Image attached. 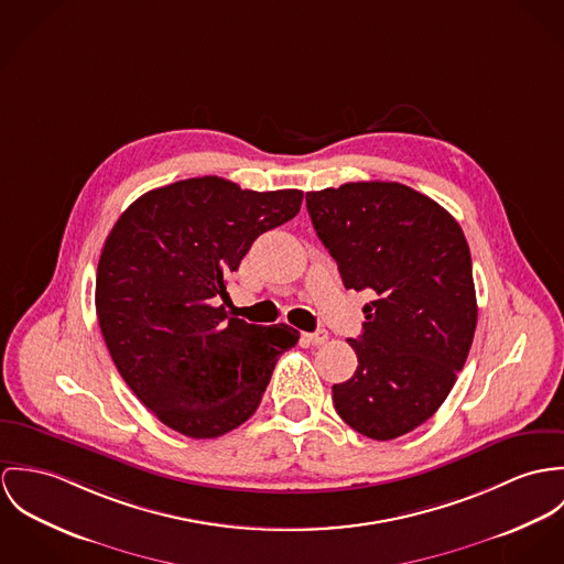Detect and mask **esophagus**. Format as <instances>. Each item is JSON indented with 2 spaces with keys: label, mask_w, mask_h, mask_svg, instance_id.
<instances>
[{
  "label": "esophagus",
  "mask_w": 564,
  "mask_h": 564,
  "mask_svg": "<svg viewBox=\"0 0 564 564\" xmlns=\"http://www.w3.org/2000/svg\"><path fill=\"white\" fill-rule=\"evenodd\" d=\"M305 339L313 344V346H319V344H324L328 339V333L324 328H317L315 333H305Z\"/></svg>",
  "instance_id": "1"
}]
</instances>
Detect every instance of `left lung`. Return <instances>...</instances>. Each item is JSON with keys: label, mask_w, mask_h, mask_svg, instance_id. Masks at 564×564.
<instances>
[{"label": "left lung", "mask_w": 564, "mask_h": 564, "mask_svg": "<svg viewBox=\"0 0 564 564\" xmlns=\"http://www.w3.org/2000/svg\"><path fill=\"white\" fill-rule=\"evenodd\" d=\"M313 229L346 290H372L359 366L333 384L339 417L376 441L402 437L437 413L463 370L478 319L460 225L426 194L395 182L307 192Z\"/></svg>", "instance_id": "obj_1"}]
</instances>
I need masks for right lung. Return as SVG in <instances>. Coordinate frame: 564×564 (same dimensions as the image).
<instances>
[{"label":"right lung","instance_id":"1","mask_svg":"<svg viewBox=\"0 0 564 564\" xmlns=\"http://www.w3.org/2000/svg\"><path fill=\"white\" fill-rule=\"evenodd\" d=\"M301 203V189L207 175L142 194L112 227L97 265L99 326L119 375L169 429L192 438L238 429L296 346V328L229 317L218 301L252 242Z\"/></svg>","mask_w":564,"mask_h":564}]
</instances>
